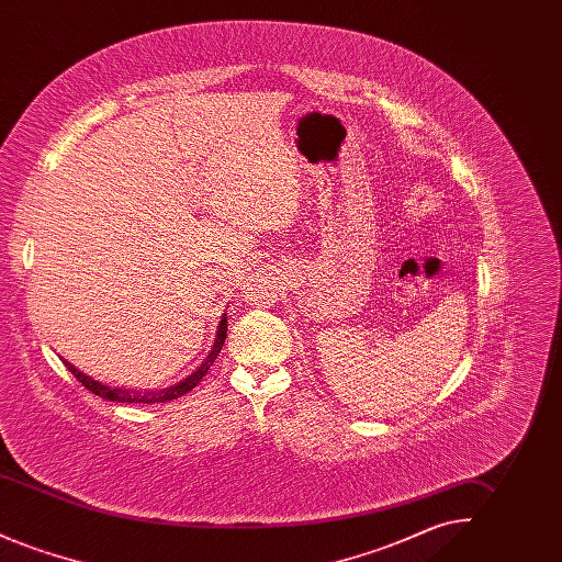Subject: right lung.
I'll use <instances>...</instances> for the list:
<instances>
[{"label":"right lung","instance_id":"1","mask_svg":"<svg viewBox=\"0 0 562 562\" xmlns=\"http://www.w3.org/2000/svg\"><path fill=\"white\" fill-rule=\"evenodd\" d=\"M225 337H227V314H223V318L218 322L213 349H211V353L206 356V360L198 367V371H193V373L189 374L188 379H183L181 383H175V385H170V387H166V390H147V392H140V390H126V387H109L105 383L94 381L92 376H88V374L78 371V369H76L71 362H67L65 358H60V360H63V364L67 367V371H71V374L80 381L83 387H88L92 394H97V396H101V398H105V401L143 402V404H151V402H168L186 396L188 392H191V390L202 381V376L209 373V369L213 367V362L216 360L218 351L223 348Z\"/></svg>","mask_w":562,"mask_h":562}]
</instances>
